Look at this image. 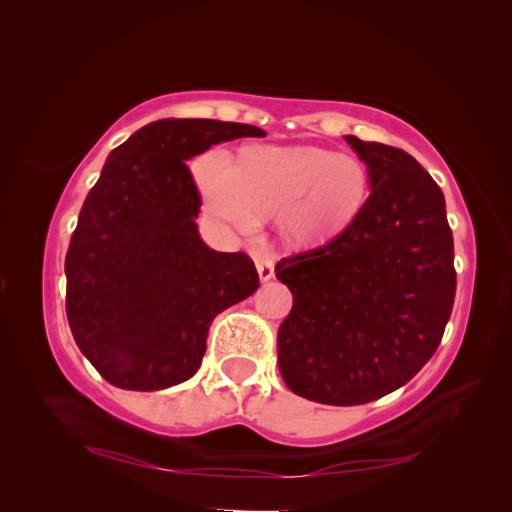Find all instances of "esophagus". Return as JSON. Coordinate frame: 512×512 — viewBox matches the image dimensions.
I'll return each instance as SVG.
<instances>
[{"mask_svg": "<svg viewBox=\"0 0 512 512\" xmlns=\"http://www.w3.org/2000/svg\"><path fill=\"white\" fill-rule=\"evenodd\" d=\"M256 269H258V275H260V282L273 280L275 269H273V260H271L269 256L258 254V256H256Z\"/></svg>", "mask_w": 512, "mask_h": 512, "instance_id": "esophagus-1", "label": "esophagus"}]
</instances>
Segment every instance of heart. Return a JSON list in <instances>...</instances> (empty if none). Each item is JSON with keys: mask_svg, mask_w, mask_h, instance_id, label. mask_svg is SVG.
<instances>
[{"mask_svg": "<svg viewBox=\"0 0 512 512\" xmlns=\"http://www.w3.org/2000/svg\"><path fill=\"white\" fill-rule=\"evenodd\" d=\"M192 170L213 220L250 232L256 213H275L277 230L292 245H316L344 232L369 196V173L359 158L314 145H250L237 166L211 149Z\"/></svg>", "mask_w": 512, "mask_h": 512, "instance_id": "heart-1", "label": "heart"}]
</instances>
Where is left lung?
<instances>
[{"label": "left lung", "mask_w": 512, "mask_h": 512, "mask_svg": "<svg viewBox=\"0 0 512 512\" xmlns=\"http://www.w3.org/2000/svg\"><path fill=\"white\" fill-rule=\"evenodd\" d=\"M369 173V198L344 232L282 258L292 292L277 361L292 393L329 406L380 399L438 350L457 275L438 183L404 149L344 136Z\"/></svg>", "instance_id": "obj_1"}]
</instances>
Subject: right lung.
Instances as JSON below:
<instances>
[{"label":"right lung","instance_id":"1","mask_svg":"<svg viewBox=\"0 0 512 512\" xmlns=\"http://www.w3.org/2000/svg\"><path fill=\"white\" fill-rule=\"evenodd\" d=\"M258 128L218 119H160L106 158L66 254V314L76 346L126 391L190 380L213 318L254 294L243 252L200 239V194L185 162Z\"/></svg>","mask_w":512,"mask_h":512}]
</instances>
